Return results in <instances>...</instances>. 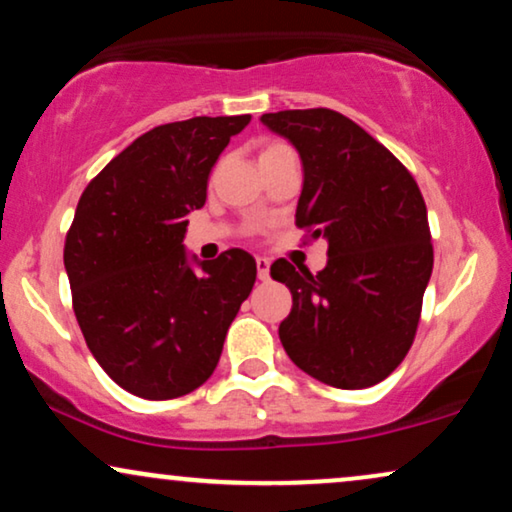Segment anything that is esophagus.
<instances>
[{"mask_svg":"<svg viewBox=\"0 0 512 512\" xmlns=\"http://www.w3.org/2000/svg\"><path fill=\"white\" fill-rule=\"evenodd\" d=\"M257 276H260V281L269 279V260H267V257H257Z\"/></svg>","mask_w":512,"mask_h":512,"instance_id":"obj_1","label":"esophagus"}]
</instances>
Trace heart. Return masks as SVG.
I'll return each instance as SVG.
<instances>
[{"label":"heart","mask_w":512,"mask_h":512,"mask_svg":"<svg viewBox=\"0 0 512 512\" xmlns=\"http://www.w3.org/2000/svg\"><path fill=\"white\" fill-rule=\"evenodd\" d=\"M279 147H283V145H269L267 150H264V152H269V150H279Z\"/></svg>","instance_id":"1"}]
</instances>
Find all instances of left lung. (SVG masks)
Segmentation results:
<instances>
[{
  "mask_svg": "<svg viewBox=\"0 0 512 512\" xmlns=\"http://www.w3.org/2000/svg\"><path fill=\"white\" fill-rule=\"evenodd\" d=\"M303 162L295 224L326 238L322 272L276 260L291 288L279 326L303 372L336 389L379 384L408 355L434 267L427 205L410 171L348 116L331 109L262 114Z\"/></svg>",
  "mask_w": 512,
  "mask_h": 512,
  "instance_id": "8db88e82",
  "label": "left lung"
}]
</instances>
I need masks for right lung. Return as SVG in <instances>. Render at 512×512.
<instances>
[{
    "mask_svg": "<svg viewBox=\"0 0 512 512\" xmlns=\"http://www.w3.org/2000/svg\"><path fill=\"white\" fill-rule=\"evenodd\" d=\"M248 123L195 116L152 128L80 195L64 245L73 312L92 357L133 396L166 400L205 384L255 286L250 252L207 262L183 245L209 171Z\"/></svg>",
    "mask_w": 512,
    "mask_h": 512,
    "instance_id": "right-lung-1",
    "label": "right lung"
}]
</instances>
